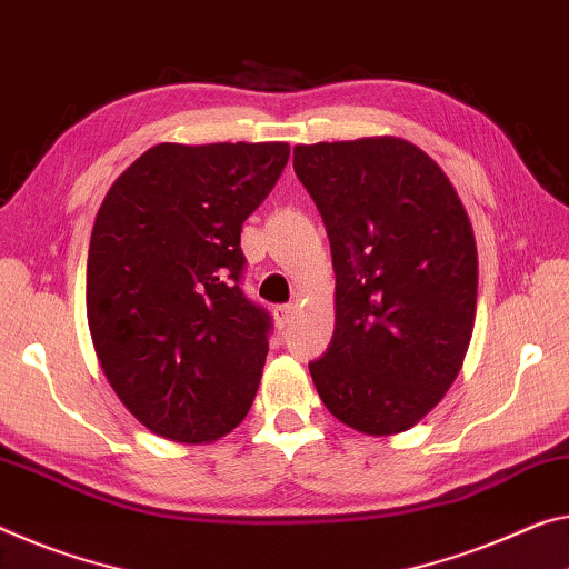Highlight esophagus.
<instances>
[{
    "instance_id": "34e87169",
    "label": "esophagus",
    "mask_w": 569,
    "mask_h": 569,
    "mask_svg": "<svg viewBox=\"0 0 569 569\" xmlns=\"http://www.w3.org/2000/svg\"><path fill=\"white\" fill-rule=\"evenodd\" d=\"M295 305L292 302H287V305H277L274 308V318H277V326L279 328H284L287 322H290L292 318H295Z\"/></svg>"
}]
</instances>
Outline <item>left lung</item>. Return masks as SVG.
<instances>
[{
  "label": "left lung",
  "mask_w": 569,
  "mask_h": 569,
  "mask_svg": "<svg viewBox=\"0 0 569 569\" xmlns=\"http://www.w3.org/2000/svg\"><path fill=\"white\" fill-rule=\"evenodd\" d=\"M326 223L336 330L310 363L328 412L373 437L430 415L466 361L478 251L466 206L430 154L401 137L295 147Z\"/></svg>",
  "instance_id": "left-lung-1"
}]
</instances>
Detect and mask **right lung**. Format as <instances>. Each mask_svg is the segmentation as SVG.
Here are the masks:
<instances>
[{"label":"right lung","instance_id":"1","mask_svg":"<svg viewBox=\"0 0 569 569\" xmlns=\"http://www.w3.org/2000/svg\"><path fill=\"white\" fill-rule=\"evenodd\" d=\"M287 157V142L154 144L96 213L93 351L121 405L164 440H221L257 397L269 318L239 290V241Z\"/></svg>","mask_w":569,"mask_h":569}]
</instances>
